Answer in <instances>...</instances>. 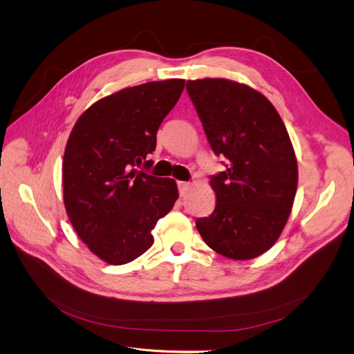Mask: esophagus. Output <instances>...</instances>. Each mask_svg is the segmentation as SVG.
<instances>
[{"label":"esophagus","mask_w":354,"mask_h":354,"mask_svg":"<svg viewBox=\"0 0 354 354\" xmlns=\"http://www.w3.org/2000/svg\"><path fill=\"white\" fill-rule=\"evenodd\" d=\"M189 182H178V189H179V195L180 196H183L185 195L187 192H188V189H189Z\"/></svg>","instance_id":"esophagus-1"}]
</instances>
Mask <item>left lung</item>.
Listing matches in <instances>:
<instances>
[{"mask_svg": "<svg viewBox=\"0 0 354 354\" xmlns=\"http://www.w3.org/2000/svg\"><path fill=\"white\" fill-rule=\"evenodd\" d=\"M212 151L225 169L211 176L217 204L195 221L212 250L248 260L269 250L297 192L294 147L278 111L253 88L228 80L187 82Z\"/></svg>", "mask_w": 354, "mask_h": 354, "instance_id": "left-lung-1", "label": "left lung"}]
</instances>
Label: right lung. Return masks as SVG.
<instances>
[{
  "instance_id": "right-lung-1",
  "label": "right lung",
  "mask_w": 354,
  "mask_h": 354,
  "mask_svg": "<svg viewBox=\"0 0 354 354\" xmlns=\"http://www.w3.org/2000/svg\"><path fill=\"white\" fill-rule=\"evenodd\" d=\"M183 80L146 82L105 97L76 121L64 156V198L76 234L104 262L124 265L153 244L178 199L174 179L146 171Z\"/></svg>"
}]
</instances>
